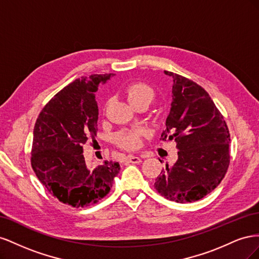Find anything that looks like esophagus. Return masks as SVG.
I'll list each match as a JSON object with an SVG mask.
<instances>
[{
  "mask_svg": "<svg viewBox=\"0 0 259 259\" xmlns=\"http://www.w3.org/2000/svg\"><path fill=\"white\" fill-rule=\"evenodd\" d=\"M127 161L133 164H137V163L142 162V158H139V156H135V155H130Z\"/></svg>",
  "mask_w": 259,
  "mask_h": 259,
  "instance_id": "34e87169",
  "label": "esophagus"
}]
</instances>
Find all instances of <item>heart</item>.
I'll list each match as a JSON object with an SVG mask.
<instances>
[{"label":"heart","mask_w":259,"mask_h":259,"mask_svg":"<svg viewBox=\"0 0 259 259\" xmlns=\"http://www.w3.org/2000/svg\"><path fill=\"white\" fill-rule=\"evenodd\" d=\"M125 95L133 107H136L142 103H151L154 97V93L150 86L136 82L130 84L125 90ZM147 136L145 130H127L122 131L116 135V144L125 150H137L143 145V140Z\"/></svg>","instance_id":"obj_1"}]
</instances>
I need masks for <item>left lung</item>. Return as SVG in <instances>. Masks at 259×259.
<instances>
[{"mask_svg": "<svg viewBox=\"0 0 259 259\" xmlns=\"http://www.w3.org/2000/svg\"><path fill=\"white\" fill-rule=\"evenodd\" d=\"M173 77V101L161 139H175L178 159L155 179L162 197L177 203L194 202L213 191L230 163V134L223 114L207 92L192 80Z\"/></svg>", "mask_w": 259, "mask_h": 259, "instance_id": "obj_1", "label": "left lung"}]
</instances>
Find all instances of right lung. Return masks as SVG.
I'll return each instance as SVG.
<instances>
[{"label": "right lung", "instance_id": "1", "mask_svg": "<svg viewBox=\"0 0 259 259\" xmlns=\"http://www.w3.org/2000/svg\"><path fill=\"white\" fill-rule=\"evenodd\" d=\"M111 74L82 76L57 93L38 114L33 130L31 166L41 184L64 204H96L110 191L117 162L86 165L83 146L97 133L95 93Z\"/></svg>", "mask_w": 259, "mask_h": 259}]
</instances>
